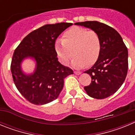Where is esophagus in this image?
Here are the masks:
<instances>
[{
  "mask_svg": "<svg viewBox=\"0 0 135 135\" xmlns=\"http://www.w3.org/2000/svg\"><path fill=\"white\" fill-rule=\"evenodd\" d=\"M74 74L76 75H80L81 74L80 71H74Z\"/></svg>",
  "mask_w": 135,
  "mask_h": 135,
  "instance_id": "1",
  "label": "esophagus"
}]
</instances>
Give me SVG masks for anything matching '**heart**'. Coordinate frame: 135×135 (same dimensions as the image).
Segmentation results:
<instances>
[{
    "mask_svg": "<svg viewBox=\"0 0 135 135\" xmlns=\"http://www.w3.org/2000/svg\"><path fill=\"white\" fill-rule=\"evenodd\" d=\"M57 56L62 64L68 65L74 55L72 65L80 68L92 65L98 60L101 49V42L97 32L76 26L67 30L62 40L55 45Z\"/></svg>",
    "mask_w": 135,
    "mask_h": 135,
    "instance_id": "heart-1",
    "label": "heart"
}]
</instances>
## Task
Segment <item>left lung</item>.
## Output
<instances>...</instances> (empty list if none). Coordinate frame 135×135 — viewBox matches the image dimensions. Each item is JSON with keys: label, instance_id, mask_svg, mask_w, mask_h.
<instances>
[{"label": "left lung", "instance_id": "left-lung-1", "mask_svg": "<svg viewBox=\"0 0 135 135\" xmlns=\"http://www.w3.org/2000/svg\"><path fill=\"white\" fill-rule=\"evenodd\" d=\"M75 24L90 28L99 35L101 53L93 66L84 71L92 79L91 83L84 89L93 98H107L115 93L124 82L128 68L127 48L118 32L108 25L96 21Z\"/></svg>", "mask_w": 135, "mask_h": 135}]
</instances>
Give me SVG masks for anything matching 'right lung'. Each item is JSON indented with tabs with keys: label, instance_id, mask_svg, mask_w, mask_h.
<instances>
[{
	"label": "right lung",
	"instance_id": "right-lung-1",
	"mask_svg": "<svg viewBox=\"0 0 135 135\" xmlns=\"http://www.w3.org/2000/svg\"><path fill=\"white\" fill-rule=\"evenodd\" d=\"M71 23L47 24L32 31L15 49L11 71L17 90L27 101L35 105H44L54 101L63 89L64 78L73 74V70L58 61L55 49L56 39ZM26 57L35 59L34 74L26 75L21 63Z\"/></svg>",
	"mask_w": 135,
	"mask_h": 135
}]
</instances>
